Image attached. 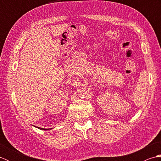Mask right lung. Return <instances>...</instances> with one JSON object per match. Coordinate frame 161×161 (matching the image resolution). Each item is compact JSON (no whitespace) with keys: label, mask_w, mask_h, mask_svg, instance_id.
<instances>
[{"label":"right lung","mask_w":161,"mask_h":161,"mask_svg":"<svg viewBox=\"0 0 161 161\" xmlns=\"http://www.w3.org/2000/svg\"><path fill=\"white\" fill-rule=\"evenodd\" d=\"M35 127H36V128H38V129H42V130H45V131H46V130H49V129H52V128H51V129H43V128H40V127H37V126H35Z\"/></svg>","instance_id":"right-lung-1"}]
</instances>
